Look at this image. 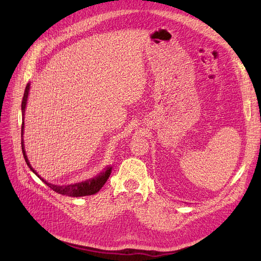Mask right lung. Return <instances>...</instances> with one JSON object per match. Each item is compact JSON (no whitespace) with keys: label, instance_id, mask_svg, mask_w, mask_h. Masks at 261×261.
Instances as JSON below:
<instances>
[{"label":"right lung","instance_id":"add662e5","mask_svg":"<svg viewBox=\"0 0 261 261\" xmlns=\"http://www.w3.org/2000/svg\"><path fill=\"white\" fill-rule=\"evenodd\" d=\"M29 88H30V85L28 84L26 86V89L25 92H23V97H22V101H21V113H22V124H21V149H22V154L23 158H25V161L27 163V165L29 167V169L33 171L35 174L40 178L43 183L49 186L51 189H53L54 192H57L58 194L61 195H66L69 197H83V196H89V195H93L98 193L100 189L102 188L106 184V181L108 180V178L110 177V174H111V171L112 168H107L105 171H102L99 175L94 176L92 178H89L87 180L84 181H80V183H75V184H70V185H63V186H59V185H53L51 183H48L45 179H43L40 175L38 174V173L33 169L31 167V164L28 160L26 151H25V146H23V139H22V134H23V116H25V110H26V105H27V99H28V92H29Z\"/></svg>","mask_w":261,"mask_h":261}]
</instances>
